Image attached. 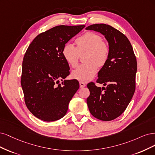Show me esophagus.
I'll use <instances>...</instances> for the list:
<instances>
[{"instance_id":"34e87169","label":"esophagus","mask_w":155,"mask_h":155,"mask_svg":"<svg viewBox=\"0 0 155 155\" xmlns=\"http://www.w3.org/2000/svg\"><path fill=\"white\" fill-rule=\"evenodd\" d=\"M79 84H80V87H84L85 86H86V84H85V83L83 82H80Z\"/></svg>"}]
</instances>
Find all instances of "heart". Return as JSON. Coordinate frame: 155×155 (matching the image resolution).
<instances>
[{
	"label": "heart",
	"mask_w": 155,
	"mask_h": 155,
	"mask_svg": "<svg viewBox=\"0 0 155 155\" xmlns=\"http://www.w3.org/2000/svg\"><path fill=\"white\" fill-rule=\"evenodd\" d=\"M77 48L71 43L64 45L62 54L66 62L71 68H75L78 62L79 55L87 51L84 62L73 71V78L81 82H88L92 80L98 70V66L101 67L106 64L109 56L108 44L102 41L98 34L87 32L76 39Z\"/></svg>",
	"instance_id": "heart-1"
}]
</instances>
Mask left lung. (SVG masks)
<instances>
[{"mask_svg": "<svg viewBox=\"0 0 155 155\" xmlns=\"http://www.w3.org/2000/svg\"><path fill=\"white\" fill-rule=\"evenodd\" d=\"M86 29L101 33L108 42L109 56L98 71L97 81L107 86L101 88L93 82L89 83L90 95L87 98V104L94 117L110 121L121 115L133 98L137 71L136 57L126 36L113 27L96 24Z\"/></svg>", "mask_w": 155, "mask_h": 155, "instance_id": "left-lung-1", "label": "left lung"}]
</instances>
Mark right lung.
<instances>
[{"label":"right lung","instance_id":"add662e5","mask_svg":"<svg viewBox=\"0 0 155 155\" xmlns=\"http://www.w3.org/2000/svg\"><path fill=\"white\" fill-rule=\"evenodd\" d=\"M84 27H54L35 38L24 54L21 86L25 103L38 119L53 122L66 115L79 82L75 79H65L69 74V66L62 51L64 45Z\"/></svg>","mask_w":155,"mask_h":155}]
</instances>
